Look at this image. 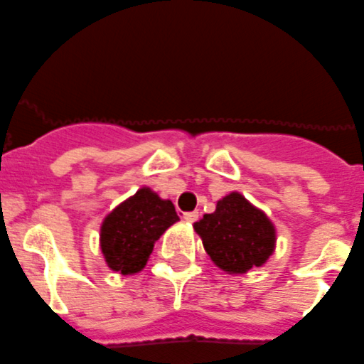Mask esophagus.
I'll use <instances>...</instances> for the list:
<instances>
[{"label":"esophagus","instance_id":"34e87169","mask_svg":"<svg viewBox=\"0 0 364 364\" xmlns=\"http://www.w3.org/2000/svg\"><path fill=\"white\" fill-rule=\"evenodd\" d=\"M183 219H185L186 223H196V220L199 219V212H185L183 213Z\"/></svg>","mask_w":364,"mask_h":364}]
</instances>
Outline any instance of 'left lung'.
<instances>
[{
    "mask_svg": "<svg viewBox=\"0 0 364 364\" xmlns=\"http://www.w3.org/2000/svg\"><path fill=\"white\" fill-rule=\"evenodd\" d=\"M193 230L217 267L226 273H246L260 267L274 251V226L262 210L244 196L232 192L217 201L213 213H206Z\"/></svg>",
    "mask_w": 364,
    "mask_h": 364,
    "instance_id": "left-lung-1",
    "label": "left lung"
}]
</instances>
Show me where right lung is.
I'll use <instances>...</instances> for the list:
<instances>
[{"mask_svg":"<svg viewBox=\"0 0 364 364\" xmlns=\"http://www.w3.org/2000/svg\"><path fill=\"white\" fill-rule=\"evenodd\" d=\"M179 217L171 201H163L151 188H140L102 223L100 247L107 266L122 274L141 271L156 240Z\"/></svg>","mask_w":364,"mask_h":364,"instance_id":"1","label":"right lung"}]
</instances>
